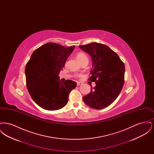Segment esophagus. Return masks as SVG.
I'll return each mask as SVG.
<instances>
[{
    "label": "esophagus",
    "instance_id": "obj_1",
    "mask_svg": "<svg viewBox=\"0 0 154 154\" xmlns=\"http://www.w3.org/2000/svg\"><path fill=\"white\" fill-rule=\"evenodd\" d=\"M82 83L81 82H77V86H79V85H82Z\"/></svg>",
    "mask_w": 154,
    "mask_h": 154
}]
</instances>
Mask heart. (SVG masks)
Segmentation results:
<instances>
[{
    "label": "heart",
    "mask_w": 154,
    "mask_h": 154,
    "mask_svg": "<svg viewBox=\"0 0 154 154\" xmlns=\"http://www.w3.org/2000/svg\"><path fill=\"white\" fill-rule=\"evenodd\" d=\"M77 58L80 63L84 60H88V57L87 55L82 52H80L77 55Z\"/></svg>",
    "instance_id": "obj_1"
}]
</instances>
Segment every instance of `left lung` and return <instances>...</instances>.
<instances>
[{"label": "left lung", "mask_w": 154, "mask_h": 154, "mask_svg": "<svg viewBox=\"0 0 154 154\" xmlns=\"http://www.w3.org/2000/svg\"><path fill=\"white\" fill-rule=\"evenodd\" d=\"M92 60L89 80L95 82V87L83 97L91 108L100 110L109 106L117 98L124 84L125 65L117 54L104 44L91 43L79 45Z\"/></svg>", "instance_id": "1"}]
</instances>
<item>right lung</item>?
<instances>
[{"label":"right lung","mask_w":154,"mask_h":154,"mask_svg":"<svg viewBox=\"0 0 154 154\" xmlns=\"http://www.w3.org/2000/svg\"><path fill=\"white\" fill-rule=\"evenodd\" d=\"M74 47L46 43L33 52L26 65L28 91L34 102L44 110L65 107L70 92L77 86L75 82L70 80L61 82L58 75Z\"/></svg>","instance_id":"add662e5"}]
</instances>
